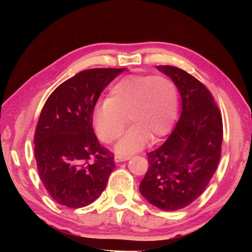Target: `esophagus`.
<instances>
[{
    "label": "esophagus",
    "instance_id": "1",
    "mask_svg": "<svg viewBox=\"0 0 252 252\" xmlns=\"http://www.w3.org/2000/svg\"><path fill=\"white\" fill-rule=\"evenodd\" d=\"M129 156H123V155H116L115 156V160L117 163H120V161H125L129 159Z\"/></svg>",
    "mask_w": 252,
    "mask_h": 252
}]
</instances>
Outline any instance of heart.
<instances>
[{
  "label": "heart",
  "mask_w": 252,
  "mask_h": 252,
  "mask_svg": "<svg viewBox=\"0 0 252 252\" xmlns=\"http://www.w3.org/2000/svg\"><path fill=\"white\" fill-rule=\"evenodd\" d=\"M179 93L170 78L163 75H128L110 89L109 98L94 110L93 123L99 139L115 142L132 127L117 144V153L139 151L149 139L157 140L170 132L178 115Z\"/></svg>",
  "instance_id": "1"
}]
</instances>
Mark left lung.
Listing matches in <instances>:
<instances>
[{"mask_svg":"<svg viewBox=\"0 0 252 252\" xmlns=\"http://www.w3.org/2000/svg\"><path fill=\"white\" fill-rule=\"evenodd\" d=\"M181 95V117L167 140L147 154L148 168L140 192L165 211L191 204L215 174L221 156L222 118L208 88L181 68L159 65Z\"/></svg>","mask_w":252,"mask_h":252,"instance_id":"obj_1","label":"left lung"}]
</instances>
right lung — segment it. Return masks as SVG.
I'll list each match as a JSON object with an SVG mask.
<instances>
[{"label": "right lung", "mask_w": 252, "mask_h": 252, "mask_svg": "<svg viewBox=\"0 0 252 252\" xmlns=\"http://www.w3.org/2000/svg\"><path fill=\"white\" fill-rule=\"evenodd\" d=\"M125 68L79 72L51 93L34 134L41 181L58 204L87 206L105 189L116 167L113 154L99 144L93 113L103 89Z\"/></svg>", "instance_id": "add662e5"}]
</instances>
